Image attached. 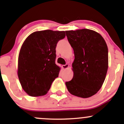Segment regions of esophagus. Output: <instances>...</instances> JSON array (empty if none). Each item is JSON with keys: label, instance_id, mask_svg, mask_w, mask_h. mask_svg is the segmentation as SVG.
I'll return each mask as SVG.
<instances>
[{"label": "esophagus", "instance_id": "esophagus-1", "mask_svg": "<svg viewBox=\"0 0 124 124\" xmlns=\"http://www.w3.org/2000/svg\"><path fill=\"white\" fill-rule=\"evenodd\" d=\"M62 68H63V69H67V68H69V65H68V64H66V65H63L62 66Z\"/></svg>", "mask_w": 124, "mask_h": 124}]
</instances>
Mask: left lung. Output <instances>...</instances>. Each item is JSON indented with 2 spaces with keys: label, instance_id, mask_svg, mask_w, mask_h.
Returning <instances> with one entry per match:
<instances>
[{
  "label": "left lung",
  "instance_id": "1",
  "mask_svg": "<svg viewBox=\"0 0 124 124\" xmlns=\"http://www.w3.org/2000/svg\"><path fill=\"white\" fill-rule=\"evenodd\" d=\"M73 48V77L65 84L70 94L88 98L97 93L104 82L108 66L107 44L103 37L92 30L66 31Z\"/></svg>",
  "mask_w": 124,
  "mask_h": 124
}]
</instances>
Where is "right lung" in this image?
Listing matches in <instances>:
<instances>
[{
    "label": "right lung",
    "mask_w": 124,
    "mask_h": 124,
    "mask_svg": "<svg viewBox=\"0 0 124 124\" xmlns=\"http://www.w3.org/2000/svg\"><path fill=\"white\" fill-rule=\"evenodd\" d=\"M65 37V31L46 30L31 34L23 42L17 74L22 88L29 96L46 94L58 77L60 68L55 64L56 46Z\"/></svg>",
    "instance_id": "obj_1"
}]
</instances>
